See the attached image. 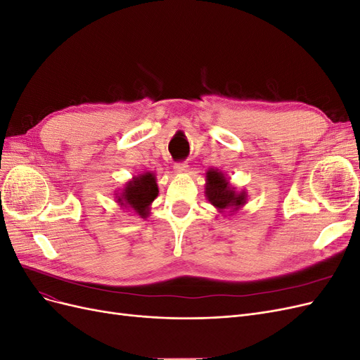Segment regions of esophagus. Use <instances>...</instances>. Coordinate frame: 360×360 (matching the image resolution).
I'll return each instance as SVG.
<instances>
[{
	"label": "esophagus",
	"mask_w": 360,
	"mask_h": 360,
	"mask_svg": "<svg viewBox=\"0 0 360 360\" xmlns=\"http://www.w3.org/2000/svg\"><path fill=\"white\" fill-rule=\"evenodd\" d=\"M174 169H176V172L179 174H183L188 171V163L186 162H177L176 165H174Z\"/></svg>",
	"instance_id": "obj_1"
}]
</instances>
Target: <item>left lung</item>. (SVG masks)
Segmentation results:
<instances>
[{
  "instance_id": "1",
  "label": "left lung",
  "mask_w": 360,
  "mask_h": 360,
  "mask_svg": "<svg viewBox=\"0 0 360 360\" xmlns=\"http://www.w3.org/2000/svg\"><path fill=\"white\" fill-rule=\"evenodd\" d=\"M205 197L217 210L231 209L234 212L245 205L246 192H236V188L219 169L210 168L205 172Z\"/></svg>"
}]
</instances>
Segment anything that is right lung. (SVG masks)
<instances>
[{
	"mask_svg": "<svg viewBox=\"0 0 360 360\" xmlns=\"http://www.w3.org/2000/svg\"><path fill=\"white\" fill-rule=\"evenodd\" d=\"M159 189L153 172H144L126 183L122 193H117V202L127 209H132L141 217H147L150 205L158 197Z\"/></svg>",
	"mask_w": 360,
	"mask_h": 360,
	"instance_id": "1",
	"label": "right lung"
}]
</instances>
